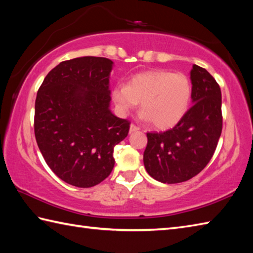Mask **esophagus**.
<instances>
[{
  "mask_svg": "<svg viewBox=\"0 0 253 253\" xmlns=\"http://www.w3.org/2000/svg\"><path fill=\"white\" fill-rule=\"evenodd\" d=\"M140 129V128H139L138 126H136L135 124H130V128H129V132L131 133V132H135V131H137V130H139Z\"/></svg>",
  "mask_w": 253,
  "mask_h": 253,
  "instance_id": "esophagus-1",
  "label": "esophagus"
}]
</instances>
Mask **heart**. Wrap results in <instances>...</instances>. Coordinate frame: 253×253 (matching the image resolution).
<instances>
[{
    "label": "heart",
    "mask_w": 253,
    "mask_h": 253,
    "mask_svg": "<svg viewBox=\"0 0 253 253\" xmlns=\"http://www.w3.org/2000/svg\"><path fill=\"white\" fill-rule=\"evenodd\" d=\"M191 96L189 78L165 69L138 73L127 85L117 84L112 90L113 101L122 115L141 102L142 118L151 121L158 129H169L178 124L189 109Z\"/></svg>",
    "instance_id": "1"
}]
</instances>
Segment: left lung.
<instances>
[{
	"label": "left lung",
	"instance_id": "8db88e82",
	"mask_svg": "<svg viewBox=\"0 0 253 253\" xmlns=\"http://www.w3.org/2000/svg\"><path fill=\"white\" fill-rule=\"evenodd\" d=\"M192 103L182 120L164 132H148L143 163L148 174L163 184L189 180L212 159L223 127L222 93L207 69L190 72Z\"/></svg>",
	"mask_w": 253,
	"mask_h": 253
}]
</instances>
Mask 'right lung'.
I'll return each mask as SVG.
<instances>
[{"label": "right lung", "mask_w": 253, "mask_h": 253, "mask_svg": "<svg viewBox=\"0 0 253 253\" xmlns=\"http://www.w3.org/2000/svg\"><path fill=\"white\" fill-rule=\"evenodd\" d=\"M113 62L84 56L64 61L46 75L37 93L35 136L46 164L69 185L89 188L114 168V147L130 123L110 110Z\"/></svg>", "instance_id": "right-lung-1"}]
</instances>
